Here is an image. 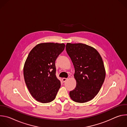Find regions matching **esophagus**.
Returning <instances> with one entry per match:
<instances>
[{
  "label": "esophagus",
  "mask_w": 127,
  "mask_h": 127,
  "mask_svg": "<svg viewBox=\"0 0 127 127\" xmlns=\"http://www.w3.org/2000/svg\"><path fill=\"white\" fill-rule=\"evenodd\" d=\"M67 78H62V81H63V82H65L66 80H67Z\"/></svg>",
  "instance_id": "34e87169"
}]
</instances>
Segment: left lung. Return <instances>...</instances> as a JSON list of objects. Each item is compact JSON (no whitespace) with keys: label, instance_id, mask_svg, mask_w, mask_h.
<instances>
[{"label":"left lung","instance_id":"obj_1","mask_svg":"<svg viewBox=\"0 0 127 127\" xmlns=\"http://www.w3.org/2000/svg\"><path fill=\"white\" fill-rule=\"evenodd\" d=\"M66 50L74 65L76 81L70 97L79 103L91 100L99 92L105 79L102 58L95 49L82 43H67Z\"/></svg>","mask_w":127,"mask_h":127}]
</instances>
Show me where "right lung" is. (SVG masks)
Segmentation results:
<instances>
[{
    "label": "right lung",
    "mask_w": 127,
    "mask_h": 127,
    "mask_svg": "<svg viewBox=\"0 0 127 127\" xmlns=\"http://www.w3.org/2000/svg\"><path fill=\"white\" fill-rule=\"evenodd\" d=\"M65 47L63 43H40L29 54L24 67V79L38 101L48 103L56 97L61 83L56 76L55 61Z\"/></svg>",
    "instance_id": "1"
}]
</instances>
